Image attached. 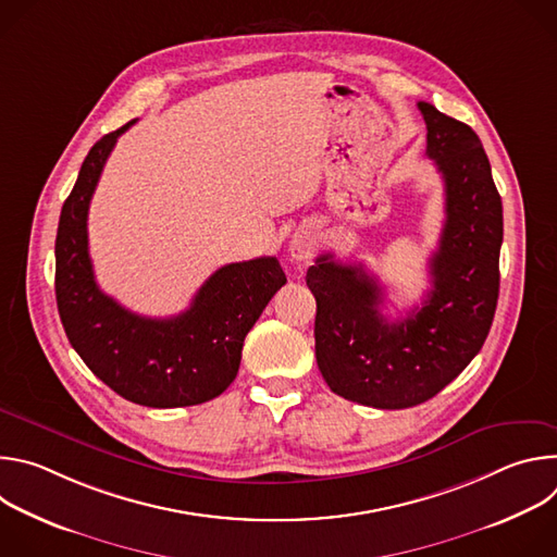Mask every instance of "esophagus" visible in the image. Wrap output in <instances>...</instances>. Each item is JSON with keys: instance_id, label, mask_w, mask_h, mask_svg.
Masks as SVG:
<instances>
[{"instance_id": "obj_1", "label": "esophagus", "mask_w": 557, "mask_h": 557, "mask_svg": "<svg viewBox=\"0 0 557 557\" xmlns=\"http://www.w3.org/2000/svg\"><path fill=\"white\" fill-rule=\"evenodd\" d=\"M317 245H320V233H317L314 226L304 224V226H299V228L293 233L290 243H288V253H290L293 260L306 262V260L312 258Z\"/></svg>"}]
</instances>
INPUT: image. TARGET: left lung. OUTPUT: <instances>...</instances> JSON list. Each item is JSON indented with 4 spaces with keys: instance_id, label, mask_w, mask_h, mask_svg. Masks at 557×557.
Here are the masks:
<instances>
[{
    "instance_id": "1",
    "label": "left lung",
    "mask_w": 557,
    "mask_h": 557,
    "mask_svg": "<svg viewBox=\"0 0 557 557\" xmlns=\"http://www.w3.org/2000/svg\"><path fill=\"white\" fill-rule=\"evenodd\" d=\"M419 110L428 156L445 183V224L423 306L387 322L376 277L333 253L306 273L322 376L344 399L379 410L419 406L454 381L483 348L498 304L503 200L490 158L469 125L425 101Z\"/></svg>"
}]
</instances>
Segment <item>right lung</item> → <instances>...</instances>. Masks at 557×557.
<instances>
[{"label": "right lung", "mask_w": 557, "mask_h": 557, "mask_svg": "<svg viewBox=\"0 0 557 557\" xmlns=\"http://www.w3.org/2000/svg\"><path fill=\"white\" fill-rule=\"evenodd\" d=\"M92 145L63 202L54 243V293L65 335L84 363L123 399L147 408H185L215 399L237 374L247 333L286 284L275 258L218 269L191 306L151 320L106 295L88 253V209L116 138Z\"/></svg>", "instance_id": "1"}]
</instances>
